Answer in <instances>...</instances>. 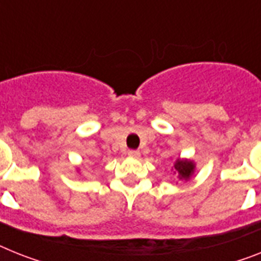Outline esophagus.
I'll list each match as a JSON object with an SVG mask.
<instances>
[{"label": "esophagus", "instance_id": "esophagus-1", "mask_svg": "<svg viewBox=\"0 0 261 261\" xmlns=\"http://www.w3.org/2000/svg\"><path fill=\"white\" fill-rule=\"evenodd\" d=\"M128 156L129 157H133V159H139V157H140V152H139V150L130 149V150H128Z\"/></svg>", "mask_w": 261, "mask_h": 261}]
</instances>
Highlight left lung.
Listing matches in <instances>:
<instances>
[{
    "label": "left lung",
    "mask_w": 261,
    "mask_h": 261,
    "mask_svg": "<svg viewBox=\"0 0 261 261\" xmlns=\"http://www.w3.org/2000/svg\"><path fill=\"white\" fill-rule=\"evenodd\" d=\"M174 168L178 172V177L185 178V180L191 177V174L193 173V164L191 161L177 160L174 163Z\"/></svg>",
    "instance_id": "8db88e82"
}]
</instances>
